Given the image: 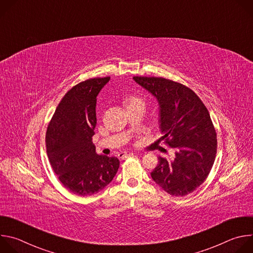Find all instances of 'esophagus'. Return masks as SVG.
I'll use <instances>...</instances> for the list:
<instances>
[{
    "instance_id": "1",
    "label": "esophagus",
    "mask_w": 253,
    "mask_h": 253,
    "mask_svg": "<svg viewBox=\"0 0 253 253\" xmlns=\"http://www.w3.org/2000/svg\"><path fill=\"white\" fill-rule=\"evenodd\" d=\"M118 156H119V158H121V159H125V158H128V157H130V156H133V153L122 152V153H120Z\"/></svg>"
}]
</instances>
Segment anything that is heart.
Returning a JSON list of instances; mask_svg holds the SVG:
<instances>
[{
  "instance_id": "obj_1",
  "label": "heart",
  "mask_w": 253,
  "mask_h": 253,
  "mask_svg": "<svg viewBox=\"0 0 253 253\" xmlns=\"http://www.w3.org/2000/svg\"><path fill=\"white\" fill-rule=\"evenodd\" d=\"M127 106L128 107H132V106H143L144 107V102L142 99L138 98V97H130L127 100Z\"/></svg>"
}]
</instances>
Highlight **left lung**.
<instances>
[{"label": "left lung", "instance_id": "left-lung-1", "mask_svg": "<svg viewBox=\"0 0 253 253\" xmlns=\"http://www.w3.org/2000/svg\"><path fill=\"white\" fill-rule=\"evenodd\" d=\"M159 105L162 139L175 149L173 159L158 157L151 177L164 191L184 196L207 178L217 151V139L206 107L188 87L157 77H133Z\"/></svg>", "mask_w": 253, "mask_h": 253}]
</instances>
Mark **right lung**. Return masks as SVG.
<instances>
[{
    "instance_id": "1",
    "label": "right lung",
    "mask_w": 253,
    "mask_h": 253,
    "mask_svg": "<svg viewBox=\"0 0 253 253\" xmlns=\"http://www.w3.org/2000/svg\"><path fill=\"white\" fill-rule=\"evenodd\" d=\"M110 77L81 82L59 103L46 134L47 154L62 184L74 194L92 195L109 184L120 162L98 155L92 142L97 123L96 102Z\"/></svg>"
}]
</instances>
